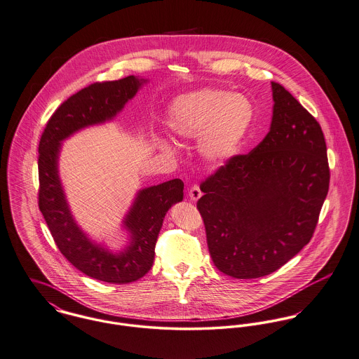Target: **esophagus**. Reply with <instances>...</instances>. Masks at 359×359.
Instances as JSON below:
<instances>
[{
	"mask_svg": "<svg viewBox=\"0 0 359 359\" xmlns=\"http://www.w3.org/2000/svg\"><path fill=\"white\" fill-rule=\"evenodd\" d=\"M189 196H190L191 201H198V199L202 196V191H201L199 186H193V187L190 189V191H189Z\"/></svg>",
	"mask_w": 359,
	"mask_h": 359,
	"instance_id": "obj_1",
	"label": "esophagus"
}]
</instances>
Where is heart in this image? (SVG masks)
<instances>
[{
	"label": "heart",
	"instance_id": "1",
	"mask_svg": "<svg viewBox=\"0 0 359 359\" xmlns=\"http://www.w3.org/2000/svg\"><path fill=\"white\" fill-rule=\"evenodd\" d=\"M255 108L248 95L221 88H203L177 97L165 113L175 138H198L199 156L216 165L235 158L252 128ZM166 151L172 146L164 143Z\"/></svg>",
	"mask_w": 359,
	"mask_h": 359
}]
</instances>
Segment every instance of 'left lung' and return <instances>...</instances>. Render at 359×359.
I'll use <instances>...</instances> for the list:
<instances>
[{"mask_svg": "<svg viewBox=\"0 0 359 359\" xmlns=\"http://www.w3.org/2000/svg\"><path fill=\"white\" fill-rule=\"evenodd\" d=\"M268 135L202 183L196 208L216 268L235 278L266 276L310 242L330 189L317 120L272 82Z\"/></svg>", "mask_w": 359, "mask_h": 359, "instance_id": "1", "label": "left lung"}]
</instances>
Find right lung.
Masks as SVG:
<instances>
[{
  "instance_id": "1",
  "label": "right lung",
  "mask_w": 359,
  "mask_h": 359,
  "mask_svg": "<svg viewBox=\"0 0 359 359\" xmlns=\"http://www.w3.org/2000/svg\"><path fill=\"white\" fill-rule=\"evenodd\" d=\"M146 83L131 75L83 88L53 113L38 149L39 210L57 248L86 276L111 284L133 283L150 271L166 212L183 201L184 183L172 179L138 190L121 221L127 242L114 250L93 239L72 215L60 177V154L62 142L74 134L113 121Z\"/></svg>"
}]
</instances>
